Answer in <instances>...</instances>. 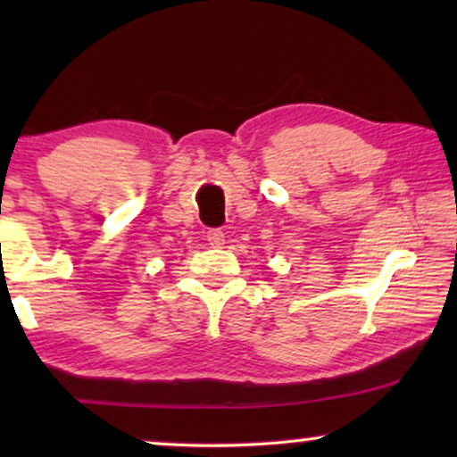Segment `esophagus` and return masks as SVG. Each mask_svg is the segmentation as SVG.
<instances>
[{
    "mask_svg": "<svg viewBox=\"0 0 457 457\" xmlns=\"http://www.w3.org/2000/svg\"><path fill=\"white\" fill-rule=\"evenodd\" d=\"M208 241L212 247H222L224 245V233L220 228H210L208 230Z\"/></svg>",
    "mask_w": 457,
    "mask_h": 457,
    "instance_id": "1",
    "label": "esophagus"
}]
</instances>
